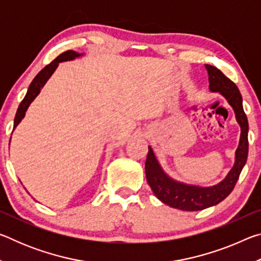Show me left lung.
<instances>
[{
  "instance_id": "8db88e82",
  "label": "left lung",
  "mask_w": 261,
  "mask_h": 261,
  "mask_svg": "<svg viewBox=\"0 0 261 261\" xmlns=\"http://www.w3.org/2000/svg\"><path fill=\"white\" fill-rule=\"evenodd\" d=\"M205 67L208 72L210 90L222 94L235 112L236 120L241 126V138L236 149L235 165L229 171L227 177L219 184L208 188L189 185L170 178L159 165L153 149L148 146V154L145 162V174L148 185L158 199L163 204L182 211H201L226 199L235 188L249 153V123L243 109L240 90L235 83L224 76L218 68L208 64Z\"/></svg>"
}]
</instances>
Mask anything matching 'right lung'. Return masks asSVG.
I'll return each mask as SVG.
<instances>
[{"instance_id":"obj_1","label":"right lung","mask_w":261,"mask_h":261,"mask_svg":"<svg viewBox=\"0 0 261 261\" xmlns=\"http://www.w3.org/2000/svg\"><path fill=\"white\" fill-rule=\"evenodd\" d=\"M83 54H79L77 51H73V50H67L64 53H62L61 55H59L56 57V59L50 62L49 64L46 65L45 68H43L40 72H39L35 78L31 83V85L28 90V93H26L25 98L21 101L18 109H17V113H16V116H15V122H14V129L15 127L19 124L20 121L23 120L24 116H25V113L26 110H28L29 106L31 105V102L37 98V95L40 93L41 88L45 85L46 82L48 79L50 78V76L53 74V72L55 71L56 68L59 67V63L60 62H64V61H71L73 59H76V57L82 56Z\"/></svg>"}]
</instances>
